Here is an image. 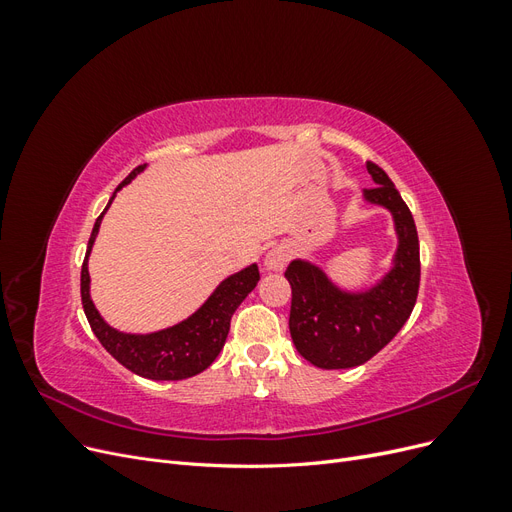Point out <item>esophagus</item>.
Returning a JSON list of instances; mask_svg holds the SVG:
<instances>
[{"instance_id": "1", "label": "esophagus", "mask_w": 512, "mask_h": 512, "mask_svg": "<svg viewBox=\"0 0 512 512\" xmlns=\"http://www.w3.org/2000/svg\"><path fill=\"white\" fill-rule=\"evenodd\" d=\"M288 262V252L286 247H273V250L265 256V260H262V269H265L267 273H282L284 267Z\"/></svg>"}]
</instances>
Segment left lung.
<instances>
[{
    "mask_svg": "<svg viewBox=\"0 0 512 512\" xmlns=\"http://www.w3.org/2000/svg\"><path fill=\"white\" fill-rule=\"evenodd\" d=\"M367 173L376 188L363 192V203L393 218L397 250L389 271L365 288L339 286L307 258H294L284 273L292 288L290 337L303 359L320 369L367 363L401 331L416 303L421 256L414 218L380 166L367 162Z\"/></svg>",
    "mask_w": 512,
    "mask_h": 512,
    "instance_id": "8db88e82",
    "label": "left lung"
}]
</instances>
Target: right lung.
<instances>
[{
  "label": "right lung",
  "instance_id": "add662e5",
  "mask_svg": "<svg viewBox=\"0 0 512 512\" xmlns=\"http://www.w3.org/2000/svg\"><path fill=\"white\" fill-rule=\"evenodd\" d=\"M145 168L147 164L134 168L132 173L117 185L115 194L108 200L106 209L100 213L94 230H91L87 254L81 269V299L91 331L100 339V344L106 348V352L111 354L113 359H117L123 367L130 369L132 374L149 380H185L200 374V371H205L215 361V356L220 354L228 337L230 318L247 294L256 288L260 273L256 262H252L250 267L228 275L194 314L173 324V327L151 333H126L111 327V324L100 316L94 301H91L89 254L91 247L96 243L104 213L111 207L117 192L123 185H128L136 175H141Z\"/></svg>",
  "mask_w": 512,
  "mask_h": 512
}]
</instances>
